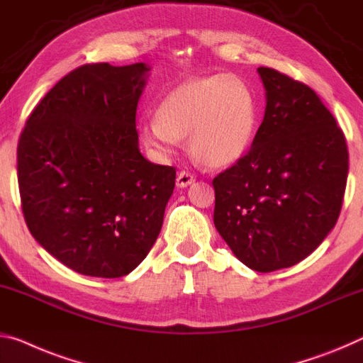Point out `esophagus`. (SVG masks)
<instances>
[{
	"mask_svg": "<svg viewBox=\"0 0 363 363\" xmlns=\"http://www.w3.org/2000/svg\"><path fill=\"white\" fill-rule=\"evenodd\" d=\"M194 181H195V176L192 174V172H189V171H181L179 174H177L176 184H177V187L184 189V187L191 186V184H192Z\"/></svg>",
	"mask_w": 363,
	"mask_h": 363,
	"instance_id": "34e87169",
	"label": "esophagus"
}]
</instances>
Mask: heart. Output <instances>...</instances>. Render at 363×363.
<instances>
[{"mask_svg":"<svg viewBox=\"0 0 363 363\" xmlns=\"http://www.w3.org/2000/svg\"><path fill=\"white\" fill-rule=\"evenodd\" d=\"M258 125L254 90L234 74L187 80L161 96L155 121H142L143 145L160 157L187 139L192 157L210 168H226L244 157Z\"/></svg>","mask_w":363,"mask_h":363,"instance_id":"obj_1","label":"heart"}]
</instances>
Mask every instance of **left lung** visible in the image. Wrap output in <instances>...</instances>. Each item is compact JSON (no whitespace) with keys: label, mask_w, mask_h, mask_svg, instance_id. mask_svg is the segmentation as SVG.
I'll use <instances>...</instances> for the list:
<instances>
[{"label":"left lung","mask_w":363,"mask_h":363,"mask_svg":"<svg viewBox=\"0 0 363 363\" xmlns=\"http://www.w3.org/2000/svg\"><path fill=\"white\" fill-rule=\"evenodd\" d=\"M267 109L250 150L213 179L218 233L260 273L308 257L341 213L346 137L308 85L258 67Z\"/></svg>","instance_id":"left-lung-1"}]
</instances>
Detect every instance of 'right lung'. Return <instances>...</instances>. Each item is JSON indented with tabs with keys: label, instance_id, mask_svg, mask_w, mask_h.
I'll list each match as a JSON object with an SVG mask.
<instances>
[{
	"label": "right lung",
	"instance_id": "obj_1",
	"mask_svg": "<svg viewBox=\"0 0 363 363\" xmlns=\"http://www.w3.org/2000/svg\"><path fill=\"white\" fill-rule=\"evenodd\" d=\"M148 71L143 62L74 69L21 132L17 181L28 231L80 274H129L163 226L176 169L143 158L135 129Z\"/></svg>",
	"mask_w": 363,
	"mask_h": 363
}]
</instances>
